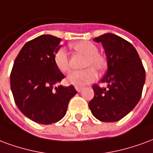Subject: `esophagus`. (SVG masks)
I'll return each mask as SVG.
<instances>
[{"label": "esophagus", "instance_id": "obj_1", "mask_svg": "<svg viewBox=\"0 0 153 153\" xmlns=\"http://www.w3.org/2000/svg\"><path fill=\"white\" fill-rule=\"evenodd\" d=\"M76 90H77V92H81V90H83V88L82 87H76Z\"/></svg>", "mask_w": 153, "mask_h": 153}]
</instances>
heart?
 Segmentation results:
<instances>
[{"instance_id": "heart-1", "label": "heart", "mask_w": 153, "mask_h": 153, "mask_svg": "<svg viewBox=\"0 0 153 153\" xmlns=\"http://www.w3.org/2000/svg\"><path fill=\"white\" fill-rule=\"evenodd\" d=\"M72 47L75 51L86 56L84 67L87 68L81 71H72L67 76V82L76 87H82L94 81L97 77L98 72H102L107 67V59L104 54L98 52V47L93 42L81 41L72 44ZM53 61L58 68L62 72H68L70 69L69 58L63 48H59L53 55ZM89 68H88V67Z\"/></svg>"}]
</instances>
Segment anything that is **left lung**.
Wrapping results in <instances>:
<instances>
[{"mask_svg":"<svg viewBox=\"0 0 153 153\" xmlns=\"http://www.w3.org/2000/svg\"><path fill=\"white\" fill-rule=\"evenodd\" d=\"M94 41L105 50L108 71L101 80L107 88L94 84L89 102L92 114L101 121L115 122L126 117L139 102L145 82V69L133 45L118 36L106 33Z\"/></svg>","mask_w":153,"mask_h":153,"instance_id":"8db88e82","label":"left lung"}]
</instances>
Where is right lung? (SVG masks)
<instances>
[{"instance_id":"right-lung-1","label":"right lung","mask_w":153,"mask_h":153,"mask_svg":"<svg viewBox=\"0 0 153 153\" xmlns=\"http://www.w3.org/2000/svg\"><path fill=\"white\" fill-rule=\"evenodd\" d=\"M61 40L41 35L27 41L10 72V88L17 107L30 120L42 125L61 120L70 100L77 94L72 85L53 87L64 78L53 61Z\"/></svg>"}]
</instances>
